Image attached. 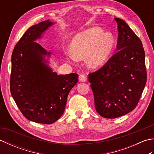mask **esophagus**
Instances as JSON below:
<instances>
[{
	"mask_svg": "<svg viewBox=\"0 0 154 154\" xmlns=\"http://www.w3.org/2000/svg\"><path fill=\"white\" fill-rule=\"evenodd\" d=\"M79 79L81 81V82H86L87 81V77L86 75H85L83 74H80L79 77Z\"/></svg>",
	"mask_w": 154,
	"mask_h": 154,
	"instance_id": "1",
	"label": "esophagus"
}]
</instances>
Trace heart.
<instances>
[{"mask_svg": "<svg viewBox=\"0 0 154 154\" xmlns=\"http://www.w3.org/2000/svg\"><path fill=\"white\" fill-rule=\"evenodd\" d=\"M114 38L110 34H104L99 28H92L75 36L70 44L71 55L75 60H84L90 68L102 65L112 53Z\"/></svg>", "mask_w": 154, "mask_h": 154, "instance_id": "1", "label": "heart"}]
</instances>
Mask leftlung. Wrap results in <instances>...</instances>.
Wrapping results in <instances>:
<instances>
[{
  "instance_id": "left-lung-1",
  "label": "left lung",
  "mask_w": 154,
  "mask_h": 154,
  "mask_svg": "<svg viewBox=\"0 0 154 154\" xmlns=\"http://www.w3.org/2000/svg\"><path fill=\"white\" fill-rule=\"evenodd\" d=\"M114 20L119 51L99 70L89 74L96 110L106 119L120 117L134 109L147 80L141 40L122 19Z\"/></svg>"
}]
</instances>
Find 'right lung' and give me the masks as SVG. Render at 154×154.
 <instances>
[{
  "label": "right lung",
  "instance_id": "right-lung-1",
  "mask_svg": "<svg viewBox=\"0 0 154 154\" xmlns=\"http://www.w3.org/2000/svg\"><path fill=\"white\" fill-rule=\"evenodd\" d=\"M45 20L28 28L12 54L11 93L23 115L34 122L50 124L64 112L67 98L78 75H58L45 63L50 52L35 41L53 24Z\"/></svg>",
  "mask_w": 154,
  "mask_h": 154
}]
</instances>
